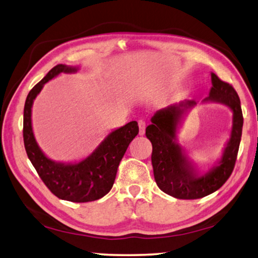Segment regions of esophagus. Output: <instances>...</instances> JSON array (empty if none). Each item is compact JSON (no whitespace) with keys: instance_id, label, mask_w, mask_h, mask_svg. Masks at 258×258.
I'll list each match as a JSON object with an SVG mask.
<instances>
[{"instance_id":"34e87169","label":"esophagus","mask_w":258,"mask_h":258,"mask_svg":"<svg viewBox=\"0 0 258 258\" xmlns=\"http://www.w3.org/2000/svg\"><path fill=\"white\" fill-rule=\"evenodd\" d=\"M146 121L145 120H139V134L140 135H143L145 134V132H146Z\"/></svg>"}]
</instances>
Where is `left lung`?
<instances>
[{
	"mask_svg": "<svg viewBox=\"0 0 258 258\" xmlns=\"http://www.w3.org/2000/svg\"><path fill=\"white\" fill-rule=\"evenodd\" d=\"M212 89L203 103L216 102L229 107L233 112L232 128L221 158L206 172H202L176 141L177 130L187 112L196 104L184 100L160 109L152 116L146 128L152 145L151 163L157 185L165 194L177 199H198L215 192L232 173L241 140L243 117L240 99L229 83L212 73Z\"/></svg>",
	"mask_w": 258,
	"mask_h": 258,
	"instance_id": "obj_1",
	"label": "left lung"
}]
</instances>
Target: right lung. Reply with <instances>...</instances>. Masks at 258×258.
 Wrapping results in <instances>:
<instances>
[{
	"label": "right lung",
	"instance_id": "obj_1",
	"mask_svg": "<svg viewBox=\"0 0 258 258\" xmlns=\"http://www.w3.org/2000/svg\"><path fill=\"white\" fill-rule=\"evenodd\" d=\"M78 67L56 64L35 85L27 95L24 108V143L29 160L38 175L56 197L73 203L98 200L111 190L117 168L131 141L139 133L135 120L111 131L86 158L75 163L55 161L37 145L32 126V107L45 83L61 73H77Z\"/></svg>",
	"mask_w": 258,
	"mask_h": 258
}]
</instances>
